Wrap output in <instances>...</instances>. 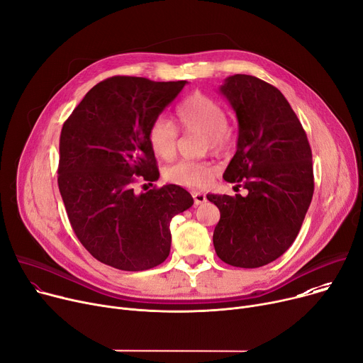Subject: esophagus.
<instances>
[{
    "mask_svg": "<svg viewBox=\"0 0 363 363\" xmlns=\"http://www.w3.org/2000/svg\"><path fill=\"white\" fill-rule=\"evenodd\" d=\"M192 199H194V206H200V204L207 201L206 194H204V192H200V191H192Z\"/></svg>",
    "mask_w": 363,
    "mask_h": 363,
    "instance_id": "34e87169",
    "label": "esophagus"
}]
</instances>
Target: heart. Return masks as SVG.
I'll return each mask as SVG.
<instances>
[{"instance_id": "b5f03b06", "label": "heart", "mask_w": 363, "mask_h": 363, "mask_svg": "<svg viewBox=\"0 0 363 363\" xmlns=\"http://www.w3.org/2000/svg\"><path fill=\"white\" fill-rule=\"evenodd\" d=\"M178 123L185 133L206 135V147L211 150L226 149L232 135L228 130V113L220 102L210 96L196 91L189 94L177 108ZM179 131L164 116L156 118L149 127L147 140L153 153L160 159H171L177 153ZM216 174V166L210 160H179L164 167L163 177L167 182L200 188L207 185Z\"/></svg>"}]
</instances>
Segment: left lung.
<instances>
[{"mask_svg":"<svg viewBox=\"0 0 363 363\" xmlns=\"http://www.w3.org/2000/svg\"><path fill=\"white\" fill-rule=\"evenodd\" d=\"M220 93L238 118V146L225 181L248 196L207 194L220 210L213 244L233 267L257 269L294 244L313 194L306 133L281 91L254 76L235 74Z\"/></svg>","mask_w":363,"mask_h":363,"instance_id":"1","label":"left lung"}]
</instances>
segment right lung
I'll return each mask as SVG.
<instances>
[{
  "instance_id": "1",
  "label": "right lung",
  "mask_w": 363,
  "mask_h": 363,
  "mask_svg": "<svg viewBox=\"0 0 363 363\" xmlns=\"http://www.w3.org/2000/svg\"><path fill=\"white\" fill-rule=\"evenodd\" d=\"M185 84L106 79L62 125L58 186L68 220L82 245L113 269L141 272L162 264L171 251L172 217L194 204L174 184L134 191L137 181L159 178L147 131Z\"/></svg>"
}]
</instances>
